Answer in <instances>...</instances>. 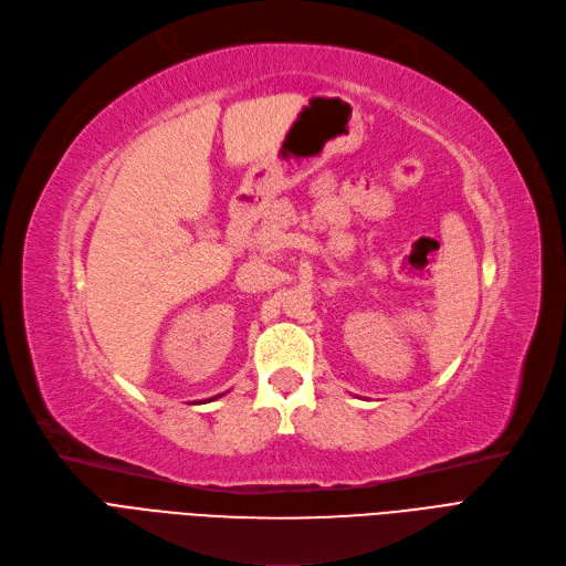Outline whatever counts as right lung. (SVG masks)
<instances>
[{"label":"right lung","instance_id":"right-lung-1","mask_svg":"<svg viewBox=\"0 0 566 566\" xmlns=\"http://www.w3.org/2000/svg\"><path fill=\"white\" fill-rule=\"evenodd\" d=\"M223 396V394H221ZM213 398H219V396H213ZM213 398H209V400H213Z\"/></svg>","mask_w":566,"mask_h":566}]
</instances>
